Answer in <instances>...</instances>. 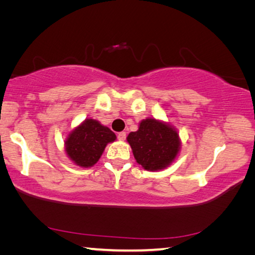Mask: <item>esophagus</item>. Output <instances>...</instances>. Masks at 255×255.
I'll return each instance as SVG.
<instances>
[{
	"label": "esophagus",
	"mask_w": 255,
	"mask_h": 255,
	"mask_svg": "<svg viewBox=\"0 0 255 255\" xmlns=\"http://www.w3.org/2000/svg\"><path fill=\"white\" fill-rule=\"evenodd\" d=\"M117 136H118V139H119L120 141H124L125 139H126V132H125V131L119 132Z\"/></svg>",
	"instance_id": "obj_1"
}]
</instances>
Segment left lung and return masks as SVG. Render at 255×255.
Listing matches in <instances>:
<instances>
[{
    "mask_svg": "<svg viewBox=\"0 0 255 255\" xmlns=\"http://www.w3.org/2000/svg\"><path fill=\"white\" fill-rule=\"evenodd\" d=\"M133 157L147 171H159L173 163L181 149L179 132L169 123L146 118L139 123L137 131L127 136Z\"/></svg>",
    "mask_w": 255,
    "mask_h": 255,
    "instance_id": "8db88e82",
    "label": "left lung"
}]
</instances>
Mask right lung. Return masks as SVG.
I'll return each mask as SVG.
<instances>
[{
  "label": "right lung",
  "mask_w": 255,
  "mask_h": 255,
  "mask_svg": "<svg viewBox=\"0 0 255 255\" xmlns=\"http://www.w3.org/2000/svg\"><path fill=\"white\" fill-rule=\"evenodd\" d=\"M117 139L115 132L96 119L88 118L75 127L64 143L65 153L77 166H93L100 159L107 145Z\"/></svg>",
  "instance_id": "add662e5"
}]
</instances>
